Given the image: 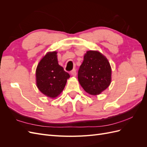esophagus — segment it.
<instances>
[{
	"instance_id": "1",
	"label": "esophagus",
	"mask_w": 147,
	"mask_h": 147,
	"mask_svg": "<svg viewBox=\"0 0 147 147\" xmlns=\"http://www.w3.org/2000/svg\"><path fill=\"white\" fill-rule=\"evenodd\" d=\"M70 73L74 77H75L77 75V71H76V70H75V69H73L72 71H71Z\"/></svg>"
}]
</instances>
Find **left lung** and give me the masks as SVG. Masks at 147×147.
I'll use <instances>...</instances> for the list:
<instances>
[{
  "label": "left lung",
  "instance_id": "obj_1",
  "mask_svg": "<svg viewBox=\"0 0 147 147\" xmlns=\"http://www.w3.org/2000/svg\"><path fill=\"white\" fill-rule=\"evenodd\" d=\"M112 70L106 57L97 51H88L78 72V82L88 94H99L110 85Z\"/></svg>",
  "mask_w": 147,
  "mask_h": 147
}]
</instances>
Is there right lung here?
<instances>
[{
    "label": "right lung",
    "instance_id": "obj_1",
    "mask_svg": "<svg viewBox=\"0 0 147 147\" xmlns=\"http://www.w3.org/2000/svg\"><path fill=\"white\" fill-rule=\"evenodd\" d=\"M57 52H50L40 61L36 69L38 90L43 94L55 98L63 91L70 75L59 65Z\"/></svg>",
    "mask_w": 147,
    "mask_h": 147
}]
</instances>
